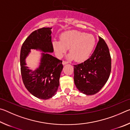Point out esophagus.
Returning a JSON list of instances; mask_svg holds the SVG:
<instances>
[{
	"label": "esophagus",
	"mask_w": 130,
	"mask_h": 130,
	"mask_svg": "<svg viewBox=\"0 0 130 130\" xmlns=\"http://www.w3.org/2000/svg\"><path fill=\"white\" fill-rule=\"evenodd\" d=\"M68 63V62H67V61H62V64H63V65L67 64Z\"/></svg>",
	"instance_id": "esophagus-1"
}]
</instances>
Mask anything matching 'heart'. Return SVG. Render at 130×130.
<instances>
[{"label": "heart", "mask_w": 130, "mask_h": 130, "mask_svg": "<svg viewBox=\"0 0 130 130\" xmlns=\"http://www.w3.org/2000/svg\"><path fill=\"white\" fill-rule=\"evenodd\" d=\"M60 41H53V46L57 56L62 57L69 49V58L76 61L82 62L89 57L96 44L92 34L78 31H69L61 36Z\"/></svg>", "instance_id": "1"}]
</instances>
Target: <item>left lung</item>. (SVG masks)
I'll list each match as a JSON object with an SVG mask.
<instances>
[{
	"instance_id": "left-lung-1",
	"label": "left lung",
	"mask_w": 130,
	"mask_h": 130,
	"mask_svg": "<svg viewBox=\"0 0 130 130\" xmlns=\"http://www.w3.org/2000/svg\"><path fill=\"white\" fill-rule=\"evenodd\" d=\"M73 66L74 81L78 91L87 95L98 93L108 80L111 70V56L104 39L99 37L91 56Z\"/></svg>"
}]
</instances>
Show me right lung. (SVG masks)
<instances>
[{
	"label": "right lung",
	"instance_id": "obj_1",
	"mask_svg": "<svg viewBox=\"0 0 130 130\" xmlns=\"http://www.w3.org/2000/svg\"><path fill=\"white\" fill-rule=\"evenodd\" d=\"M52 28L43 27L35 30L26 39L21 50V71L24 85L31 94L43 100L52 98L56 94L63 69L62 61L48 53L54 51ZM31 49L44 52L41 54L39 67L34 71L26 67L25 61Z\"/></svg>",
	"mask_w": 130,
	"mask_h": 130
}]
</instances>
